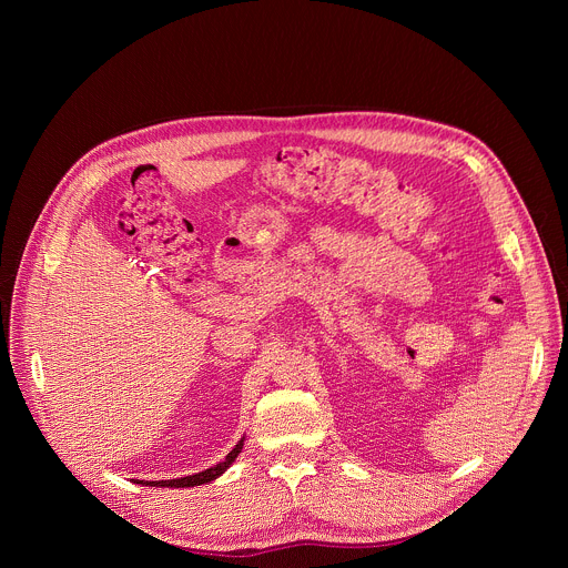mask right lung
<instances>
[{
    "label": "right lung",
    "mask_w": 568,
    "mask_h": 568,
    "mask_svg": "<svg viewBox=\"0 0 568 568\" xmlns=\"http://www.w3.org/2000/svg\"><path fill=\"white\" fill-rule=\"evenodd\" d=\"M242 443L245 440H240L229 454H226V458H224V463H217L215 467H209V469H204V471H200V474H193V476H184V478H171V480H145V485H161V488H193V485H202V483H211L213 478H217L220 474H224L226 471V467L237 458V454H240V449H242ZM139 483H143V480H139Z\"/></svg>",
    "instance_id": "obj_1"
}]
</instances>
